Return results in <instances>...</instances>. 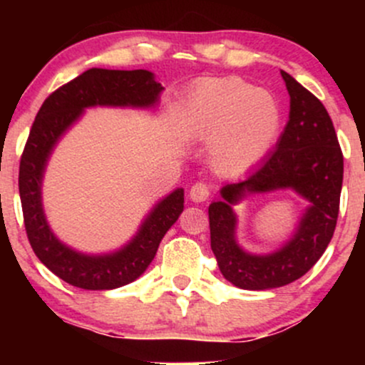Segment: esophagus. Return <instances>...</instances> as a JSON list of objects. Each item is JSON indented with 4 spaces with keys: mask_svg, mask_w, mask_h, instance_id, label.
Listing matches in <instances>:
<instances>
[{
    "mask_svg": "<svg viewBox=\"0 0 365 365\" xmlns=\"http://www.w3.org/2000/svg\"><path fill=\"white\" fill-rule=\"evenodd\" d=\"M209 187L206 183H195V185H192L190 188V199L194 200V202H204V200L209 199Z\"/></svg>",
    "mask_w": 365,
    "mask_h": 365,
    "instance_id": "obj_1",
    "label": "esophagus"
}]
</instances>
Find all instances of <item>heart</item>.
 Masks as SVG:
<instances>
[{"label": "heart", "instance_id": "1", "mask_svg": "<svg viewBox=\"0 0 365 365\" xmlns=\"http://www.w3.org/2000/svg\"><path fill=\"white\" fill-rule=\"evenodd\" d=\"M182 130L211 142L209 156L220 171H247L266 158L282 130V108L271 92L240 78L199 87L182 111Z\"/></svg>", "mask_w": 365, "mask_h": 365}]
</instances>
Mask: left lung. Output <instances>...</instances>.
<instances>
[{
    "label": "left lung",
    "instance_id": "left-lung-1",
    "mask_svg": "<svg viewBox=\"0 0 365 365\" xmlns=\"http://www.w3.org/2000/svg\"><path fill=\"white\" fill-rule=\"evenodd\" d=\"M290 115L276 148L252 173L220 188L209 204L211 249L225 279L242 290H271L302 278L319 261L336 226L343 156L328 111L316 96L282 70ZM292 190L308 202L288 241L266 255L237 242L235 206L247 196Z\"/></svg>",
    "mask_w": 365,
    "mask_h": 365
}]
</instances>
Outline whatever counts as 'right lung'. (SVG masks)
I'll return each instance as SVG.
<instances>
[{
    "label": "right lung",
    "mask_w": 365,
    "mask_h": 365,
    "mask_svg": "<svg viewBox=\"0 0 365 365\" xmlns=\"http://www.w3.org/2000/svg\"><path fill=\"white\" fill-rule=\"evenodd\" d=\"M165 87L149 70L91 68L54 91L43 103L20 159L19 190L29 242L39 261L63 282L83 290H113L135 282L153 262L166 232L183 211V188L159 199L135 235L110 252L89 254L54 235L44 212L43 182L63 135L89 108H158Z\"/></svg>",
    "instance_id": "add662e5"
}]
</instances>
